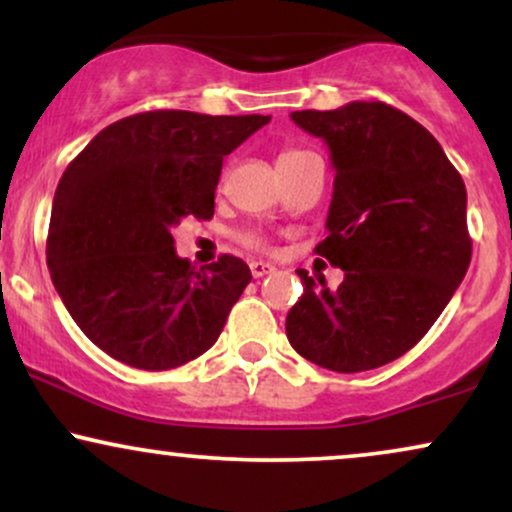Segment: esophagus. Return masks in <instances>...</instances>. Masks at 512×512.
<instances>
[{
  "label": "esophagus",
  "mask_w": 512,
  "mask_h": 512,
  "mask_svg": "<svg viewBox=\"0 0 512 512\" xmlns=\"http://www.w3.org/2000/svg\"><path fill=\"white\" fill-rule=\"evenodd\" d=\"M250 272H252V276H255V279H262V276L274 272V264L262 262V260L260 262H250Z\"/></svg>",
  "instance_id": "1"
}]
</instances>
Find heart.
<instances>
[{
	"label": "heart",
	"mask_w": 512,
	"mask_h": 512,
	"mask_svg": "<svg viewBox=\"0 0 512 512\" xmlns=\"http://www.w3.org/2000/svg\"><path fill=\"white\" fill-rule=\"evenodd\" d=\"M301 154H305L303 149H284V151H281V154H279V161H276V163L289 161V158H296V156H301ZM243 240H245V243H248V245H252V248H262V245H264L260 236H245Z\"/></svg>",
	"instance_id": "heart-1"
}]
</instances>
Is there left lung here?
Instances as JSON below:
<instances>
[{
  "mask_svg": "<svg viewBox=\"0 0 512 512\" xmlns=\"http://www.w3.org/2000/svg\"><path fill=\"white\" fill-rule=\"evenodd\" d=\"M330 146L334 192L315 252L344 269L337 291L298 269L303 296L286 337L337 373L385 366L419 342L467 274V190L431 132L392 105L296 110Z\"/></svg>",
  "mask_w": 512,
  "mask_h": 512,
  "instance_id": "obj_1",
  "label": "left lung"
}]
</instances>
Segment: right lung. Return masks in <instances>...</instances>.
<instances>
[{"instance_id": "right-lung-1", "label": "right lung", "mask_w": 512, "mask_h": 512, "mask_svg": "<svg viewBox=\"0 0 512 512\" xmlns=\"http://www.w3.org/2000/svg\"><path fill=\"white\" fill-rule=\"evenodd\" d=\"M269 115L151 110L98 132L52 199L48 267L81 332L142 370L178 368L214 346L250 284L233 255L195 269L170 228L211 219L223 156Z\"/></svg>"}]
</instances>
